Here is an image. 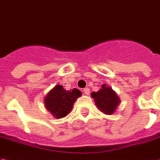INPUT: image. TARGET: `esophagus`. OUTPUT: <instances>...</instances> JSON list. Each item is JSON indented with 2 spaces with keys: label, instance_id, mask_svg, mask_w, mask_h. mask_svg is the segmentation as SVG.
<instances>
[{
  "label": "esophagus",
  "instance_id": "obj_1",
  "mask_svg": "<svg viewBox=\"0 0 160 160\" xmlns=\"http://www.w3.org/2000/svg\"><path fill=\"white\" fill-rule=\"evenodd\" d=\"M83 92L84 93V94H86V95H89V88H84L83 89Z\"/></svg>",
  "mask_w": 160,
  "mask_h": 160
}]
</instances>
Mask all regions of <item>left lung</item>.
Returning <instances> with one entry per match:
<instances>
[{
    "mask_svg": "<svg viewBox=\"0 0 160 160\" xmlns=\"http://www.w3.org/2000/svg\"><path fill=\"white\" fill-rule=\"evenodd\" d=\"M91 97L95 101L96 106L105 114H112L120 103V98L112 88L102 84L98 92H92Z\"/></svg>",
    "mask_w": 160,
    "mask_h": 160,
    "instance_id": "left-lung-1",
    "label": "left lung"
}]
</instances>
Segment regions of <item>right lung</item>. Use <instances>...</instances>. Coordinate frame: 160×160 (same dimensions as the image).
<instances>
[{
    "label": "right lung",
    "mask_w": 160,
    "mask_h": 160,
    "mask_svg": "<svg viewBox=\"0 0 160 160\" xmlns=\"http://www.w3.org/2000/svg\"><path fill=\"white\" fill-rule=\"evenodd\" d=\"M81 94L78 89L66 90L62 85L58 84L47 94L44 103L54 118H62L71 111L74 102Z\"/></svg>",
    "instance_id": "add662e5"
}]
</instances>
